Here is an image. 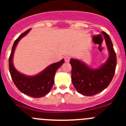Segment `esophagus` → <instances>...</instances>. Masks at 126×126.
Returning a JSON list of instances; mask_svg holds the SVG:
<instances>
[{"label": "esophagus", "instance_id": "esophagus-1", "mask_svg": "<svg viewBox=\"0 0 126 126\" xmlns=\"http://www.w3.org/2000/svg\"><path fill=\"white\" fill-rule=\"evenodd\" d=\"M70 59H71V57H70L69 56H65V57H64V60H65V62H69L70 61Z\"/></svg>", "mask_w": 126, "mask_h": 126}]
</instances>
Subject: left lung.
I'll return each instance as SVG.
<instances>
[{
	"instance_id": "1",
	"label": "left lung",
	"mask_w": 126,
	"mask_h": 126,
	"mask_svg": "<svg viewBox=\"0 0 126 126\" xmlns=\"http://www.w3.org/2000/svg\"><path fill=\"white\" fill-rule=\"evenodd\" d=\"M106 42L109 56L99 68L92 69L84 62L71 59V79L77 92L85 96H93L106 88L115 74L117 57L113 44L108 34L102 32Z\"/></svg>"
}]
</instances>
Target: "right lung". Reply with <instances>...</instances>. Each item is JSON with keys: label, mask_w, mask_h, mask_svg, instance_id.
I'll return each mask as SVG.
<instances>
[{"label": "right lung", "mask_w": 126, "mask_h": 126, "mask_svg": "<svg viewBox=\"0 0 126 126\" xmlns=\"http://www.w3.org/2000/svg\"><path fill=\"white\" fill-rule=\"evenodd\" d=\"M30 30L31 29L26 30L14 42L9 59V68L12 79L20 92L32 97L41 98L47 94L52 89L54 84L55 73L57 70L64 64V59L51 64L36 76H28L19 73L13 65V55L19 41L26 36Z\"/></svg>", "instance_id": "obj_1"}]
</instances>
